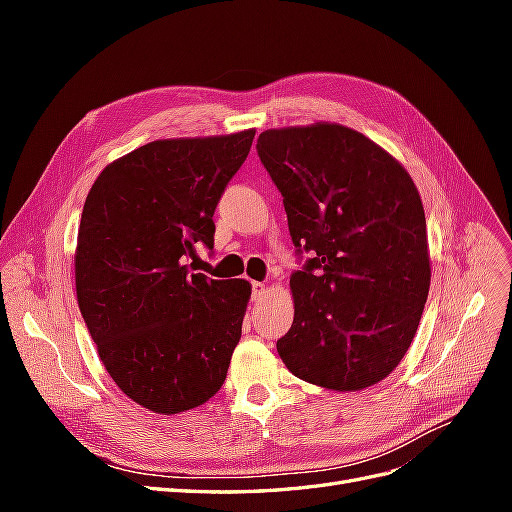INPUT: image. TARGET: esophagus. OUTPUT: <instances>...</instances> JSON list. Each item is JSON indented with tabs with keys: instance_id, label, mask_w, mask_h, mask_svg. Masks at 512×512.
Wrapping results in <instances>:
<instances>
[{
	"instance_id": "esophagus-1",
	"label": "esophagus",
	"mask_w": 512,
	"mask_h": 512,
	"mask_svg": "<svg viewBox=\"0 0 512 512\" xmlns=\"http://www.w3.org/2000/svg\"><path fill=\"white\" fill-rule=\"evenodd\" d=\"M265 292H267V286L262 284V282H254L252 284V299L254 301H260L262 297H265Z\"/></svg>"
}]
</instances>
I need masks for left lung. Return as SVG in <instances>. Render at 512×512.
<instances>
[{
    "label": "left lung",
    "instance_id": "1",
    "mask_svg": "<svg viewBox=\"0 0 512 512\" xmlns=\"http://www.w3.org/2000/svg\"><path fill=\"white\" fill-rule=\"evenodd\" d=\"M258 158L282 192L305 265L290 275L294 320L277 352L333 391L384 380L408 352L429 294L427 224L406 168L339 123L267 130Z\"/></svg>",
    "mask_w": 512,
    "mask_h": 512
}]
</instances>
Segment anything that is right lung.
<instances>
[{
    "instance_id": "obj_1",
    "label": "right lung",
    "mask_w": 512,
    "mask_h": 512,
    "mask_svg": "<svg viewBox=\"0 0 512 512\" xmlns=\"http://www.w3.org/2000/svg\"><path fill=\"white\" fill-rule=\"evenodd\" d=\"M256 130L153 141L108 164L87 194L76 299L119 389L158 414L222 389L252 294L185 265L213 247V213Z\"/></svg>"
}]
</instances>
